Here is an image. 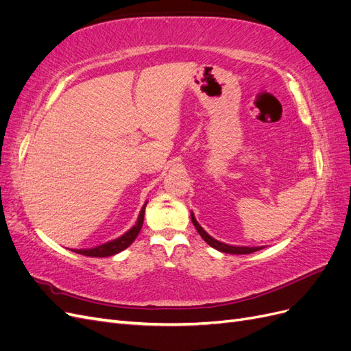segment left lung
<instances>
[{
	"label": "left lung",
	"instance_id": "obj_1",
	"mask_svg": "<svg viewBox=\"0 0 351 351\" xmlns=\"http://www.w3.org/2000/svg\"><path fill=\"white\" fill-rule=\"evenodd\" d=\"M190 217H192V222H193V226L196 227V230H197V232L200 234V237L204 239L210 247H214V249H217V250H219V252H224V253H230V254H247V253H253V252H258V250H261L262 247H240V246H228V244H226V243H221V241H218V240H215V239H212L208 232L202 228L199 224H197V221L195 219V217H193V214H190Z\"/></svg>",
	"mask_w": 351,
	"mask_h": 351
}]
</instances>
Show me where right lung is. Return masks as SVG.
Wrapping results in <instances>:
<instances>
[{"mask_svg": "<svg viewBox=\"0 0 351 351\" xmlns=\"http://www.w3.org/2000/svg\"><path fill=\"white\" fill-rule=\"evenodd\" d=\"M146 204H147V202H146ZM146 204L143 205L136 224L129 231H127L125 234H123L121 237L115 239L112 241L105 243V244H101V246H98V247H93V249H77V250H73V252H76L79 254H84V256H90V258H105V256H112V254L127 249L134 241L137 234H139V232H141V228H142V224H143V218H145Z\"/></svg>", "mask_w": 351, "mask_h": 351, "instance_id": "1", "label": "right lung"}]
</instances>
